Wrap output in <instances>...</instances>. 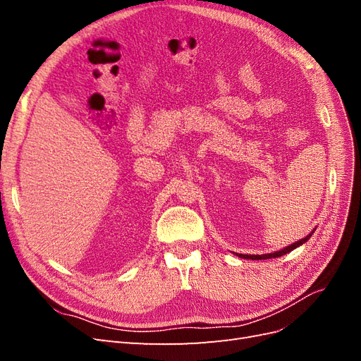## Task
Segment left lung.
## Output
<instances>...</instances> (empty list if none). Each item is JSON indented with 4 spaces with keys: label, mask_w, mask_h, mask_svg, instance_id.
Returning <instances> with one entry per match:
<instances>
[{
    "label": "left lung",
    "mask_w": 361,
    "mask_h": 361,
    "mask_svg": "<svg viewBox=\"0 0 361 361\" xmlns=\"http://www.w3.org/2000/svg\"><path fill=\"white\" fill-rule=\"evenodd\" d=\"M313 233V232H312ZM312 233L310 235H307L305 238H302V239H300V241H297V243H293V244H290V245H288L286 248H283V250H280V251H274V253H269V255H238L239 257H243V259H251V260H260V259H271V257H280V256H283V255H286V253H289V251H292V250H295L297 247H300V245H302L304 243H307V239L312 236Z\"/></svg>",
    "instance_id": "1"
}]
</instances>
